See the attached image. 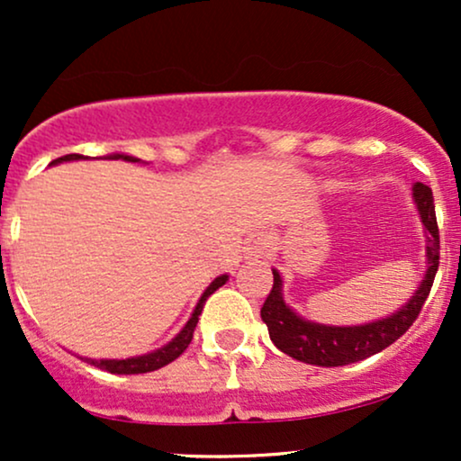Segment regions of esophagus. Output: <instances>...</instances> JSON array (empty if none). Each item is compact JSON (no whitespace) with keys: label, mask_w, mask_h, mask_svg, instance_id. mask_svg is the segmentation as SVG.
Here are the masks:
<instances>
[{"label":"esophagus","mask_w":461,"mask_h":461,"mask_svg":"<svg viewBox=\"0 0 461 461\" xmlns=\"http://www.w3.org/2000/svg\"><path fill=\"white\" fill-rule=\"evenodd\" d=\"M268 247H271V238L267 234H253L245 242V256L247 260H262L267 258Z\"/></svg>","instance_id":"obj_1"}]
</instances>
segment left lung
<instances>
[{"label": "left lung", "mask_w": 461, "mask_h": 461, "mask_svg": "<svg viewBox=\"0 0 461 461\" xmlns=\"http://www.w3.org/2000/svg\"><path fill=\"white\" fill-rule=\"evenodd\" d=\"M414 199L420 210L422 223L427 231V268L425 279L420 288L416 290L410 303H405L396 314L388 319L368 322L359 327H327L316 325L299 319L282 299V277L277 271H273V288L264 301L260 316L267 322L268 336L273 345L284 351L285 356L299 359L305 364H316V366H345V364L359 362L375 353L384 351L393 342L399 340L403 333L414 325V321L420 314L425 305L429 290L433 285V277L438 273L440 264V231H438L436 208H433L431 188L425 184L416 182Z\"/></svg>", "instance_id": "left-lung-1"}]
</instances>
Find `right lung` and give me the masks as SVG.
Here are the masks:
<instances>
[{
	"instance_id": "obj_1",
	"label": "right lung",
	"mask_w": 461,
	"mask_h": 461,
	"mask_svg": "<svg viewBox=\"0 0 461 461\" xmlns=\"http://www.w3.org/2000/svg\"><path fill=\"white\" fill-rule=\"evenodd\" d=\"M79 153H67V156L58 158V160H54L51 164L56 162H67V160H79ZM114 160H128V162H136L134 158L131 156H121V153H114ZM227 282V275H221V277H216L212 284L208 285V290L203 293V297L199 299L197 308H194L193 316H190V321L186 322V327H184L182 331L177 333L176 338H173V342H168L167 347L158 348V351L153 353H147V356H140V357H130V359H88V357H82L86 359L88 364H93V366L102 368V370H108V373H116V375H139V373H151V370H158L162 366H167V364H171L173 359H177L179 356H182L184 351H186L190 340H193V331L194 327H197V321H199V314L201 310H203L205 301H208L210 294L214 293L216 288H221Z\"/></svg>"
}]
</instances>
